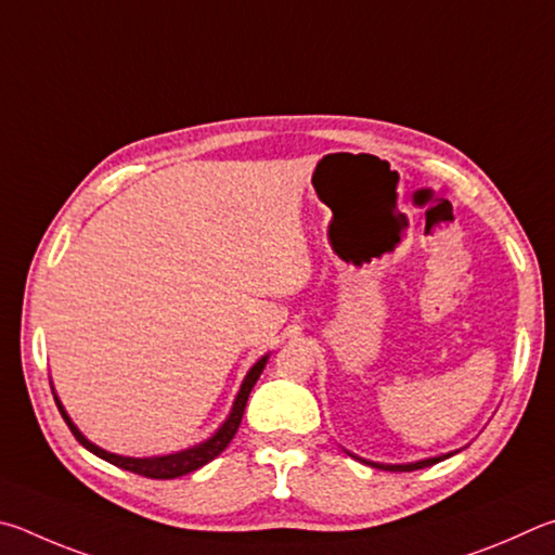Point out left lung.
Wrapping results in <instances>:
<instances>
[{"instance_id": "1", "label": "left lung", "mask_w": 555, "mask_h": 555, "mask_svg": "<svg viewBox=\"0 0 555 555\" xmlns=\"http://www.w3.org/2000/svg\"><path fill=\"white\" fill-rule=\"evenodd\" d=\"M348 455H353L351 451H346ZM459 453V451H449V453H441V455H431V459H422V461H414V463H375V461H365V459H358V455H353V459L363 461L367 465H373V468H383V470H422V468H429V465L439 463L443 459H449V455Z\"/></svg>"}]
</instances>
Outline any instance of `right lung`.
Wrapping results in <instances>:
<instances>
[{
  "mask_svg": "<svg viewBox=\"0 0 555 555\" xmlns=\"http://www.w3.org/2000/svg\"><path fill=\"white\" fill-rule=\"evenodd\" d=\"M268 358H270V353L260 356L258 361L253 363V367L246 373V377H243V383H241L238 392H236V400H233V404H231L229 416L219 424V429L214 431V434L209 436V439H204V441L197 443V446H190V449L175 451V453H168V455H149V459H133V455H119V453L104 451L102 446L92 443L80 429H77L75 422L70 420V414L65 412L61 397L55 395L53 383H51V390H53L55 404H57V410H61L65 424L70 426V431L75 434V439L80 441L87 451L94 453V455H100L102 461L116 465V468L131 470V473H135V475H145V478H155V480H172V478H180V475H188V473H192V470L202 468V465H207L209 461L217 459V455L231 443V439H233V436H236L238 424H241V420H243V410H246L248 395H250V390H253V385L258 383V377H260V373H262V367H266Z\"/></svg>",
  "mask_w": 555,
  "mask_h": 555,
  "instance_id": "add662e5",
  "label": "right lung"
}]
</instances>
